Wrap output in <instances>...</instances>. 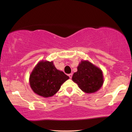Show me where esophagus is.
<instances>
[{
    "label": "esophagus",
    "mask_w": 132,
    "mask_h": 132,
    "mask_svg": "<svg viewBox=\"0 0 132 132\" xmlns=\"http://www.w3.org/2000/svg\"><path fill=\"white\" fill-rule=\"evenodd\" d=\"M69 76L70 78V79H71V78H72V73L69 74Z\"/></svg>",
    "instance_id": "34e87169"
}]
</instances>
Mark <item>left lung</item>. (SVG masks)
<instances>
[{"label":"left lung","instance_id":"1","mask_svg":"<svg viewBox=\"0 0 132 132\" xmlns=\"http://www.w3.org/2000/svg\"><path fill=\"white\" fill-rule=\"evenodd\" d=\"M77 69L72 79L83 92L94 93L102 87L104 83L103 75L99 68L88 61H82Z\"/></svg>","mask_w":132,"mask_h":132}]
</instances>
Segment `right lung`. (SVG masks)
Returning a JSON list of instances; mask_svg holds the SVG:
<instances>
[{
    "mask_svg": "<svg viewBox=\"0 0 132 132\" xmlns=\"http://www.w3.org/2000/svg\"><path fill=\"white\" fill-rule=\"evenodd\" d=\"M69 77L55 68L53 62L41 61L29 77L30 86L36 94L44 97L52 96Z\"/></svg>",
    "mask_w": 132,
    "mask_h": 132,
    "instance_id": "1",
    "label": "right lung"
}]
</instances>
